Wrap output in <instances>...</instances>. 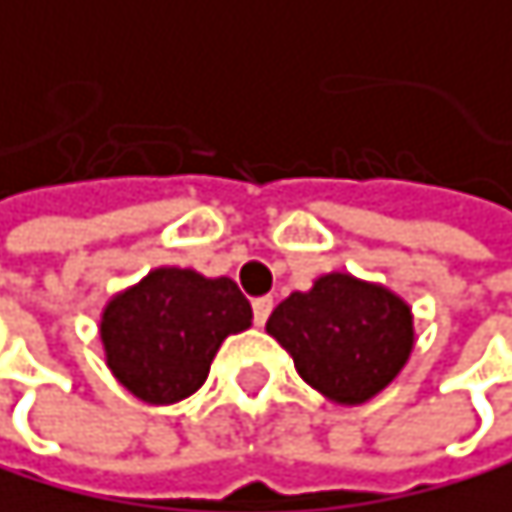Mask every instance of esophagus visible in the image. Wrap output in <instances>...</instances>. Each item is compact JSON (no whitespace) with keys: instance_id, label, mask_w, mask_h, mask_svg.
Returning <instances> with one entry per match:
<instances>
[{"instance_id":"1","label":"esophagus","mask_w":512,"mask_h":512,"mask_svg":"<svg viewBox=\"0 0 512 512\" xmlns=\"http://www.w3.org/2000/svg\"><path fill=\"white\" fill-rule=\"evenodd\" d=\"M272 297H259V300H253V322L256 325H265L269 322V316H272Z\"/></svg>"}]
</instances>
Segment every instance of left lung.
<instances>
[{
    "label": "left lung",
    "instance_id": "obj_1",
    "mask_svg": "<svg viewBox=\"0 0 512 512\" xmlns=\"http://www.w3.org/2000/svg\"><path fill=\"white\" fill-rule=\"evenodd\" d=\"M265 331L294 356L306 385L356 406L385 391L413 353V312L388 287L347 272L316 278L275 306Z\"/></svg>",
    "mask_w": 512,
    "mask_h": 512
}]
</instances>
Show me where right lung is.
<instances>
[{"mask_svg": "<svg viewBox=\"0 0 512 512\" xmlns=\"http://www.w3.org/2000/svg\"><path fill=\"white\" fill-rule=\"evenodd\" d=\"M250 322V300L231 278L162 265L106 303L99 338L121 385L165 406L200 391L222 341Z\"/></svg>", "mask_w": 512, "mask_h": 512, "instance_id": "add662e5", "label": "right lung"}]
</instances>
